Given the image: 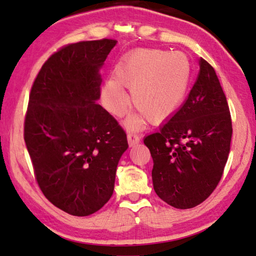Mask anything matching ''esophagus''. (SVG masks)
I'll use <instances>...</instances> for the list:
<instances>
[{
    "mask_svg": "<svg viewBox=\"0 0 256 256\" xmlns=\"http://www.w3.org/2000/svg\"><path fill=\"white\" fill-rule=\"evenodd\" d=\"M127 138H128V144H129V146H130V147L137 145L138 142H140V136H138L136 132H129Z\"/></svg>",
    "mask_w": 256,
    "mask_h": 256,
    "instance_id": "1",
    "label": "esophagus"
}]
</instances>
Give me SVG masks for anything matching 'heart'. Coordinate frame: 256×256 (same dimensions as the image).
<instances>
[{
	"mask_svg": "<svg viewBox=\"0 0 256 256\" xmlns=\"http://www.w3.org/2000/svg\"><path fill=\"white\" fill-rule=\"evenodd\" d=\"M191 80L189 58L181 52L137 49L124 56L116 66V80L102 90L104 106L111 114L122 116L130 103L123 88L132 90V103L142 114L134 122L158 124L180 109Z\"/></svg>",
	"mask_w": 256,
	"mask_h": 256,
	"instance_id": "b5f03b06",
	"label": "heart"
}]
</instances>
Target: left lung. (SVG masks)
I'll list each match as a JSON object with an SVG mask.
<instances>
[{"instance_id":"left-lung-1","label":"left lung","mask_w":256,"mask_h":256,"mask_svg":"<svg viewBox=\"0 0 256 256\" xmlns=\"http://www.w3.org/2000/svg\"><path fill=\"white\" fill-rule=\"evenodd\" d=\"M183 106L144 144L153 158L154 190L178 209L208 198L222 176L230 150L232 118L214 67L204 58Z\"/></svg>"}]
</instances>
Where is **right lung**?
Returning <instances> with one entry per match:
<instances>
[{"label":"right lung","instance_id":"obj_1","mask_svg":"<svg viewBox=\"0 0 256 256\" xmlns=\"http://www.w3.org/2000/svg\"><path fill=\"white\" fill-rule=\"evenodd\" d=\"M116 40L80 42L44 62L29 96L24 142L44 196L73 216H88L114 194L127 135L98 104V70Z\"/></svg>","mask_w":256,"mask_h":256}]
</instances>
